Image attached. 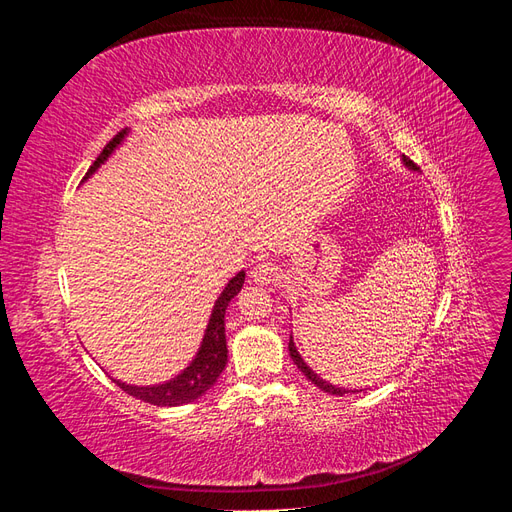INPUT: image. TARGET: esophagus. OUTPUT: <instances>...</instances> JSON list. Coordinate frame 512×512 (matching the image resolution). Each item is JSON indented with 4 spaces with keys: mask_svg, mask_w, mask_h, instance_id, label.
<instances>
[{
    "mask_svg": "<svg viewBox=\"0 0 512 512\" xmlns=\"http://www.w3.org/2000/svg\"><path fill=\"white\" fill-rule=\"evenodd\" d=\"M250 277H252L254 284L267 286V284L277 282V277H280V269H277L273 262H258V265L252 267Z\"/></svg>",
    "mask_w": 512,
    "mask_h": 512,
    "instance_id": "esophagus-1",
    "label": "esophagus"
}]
</instances>
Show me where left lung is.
<instances>
[{
	"instance_id": "1",
	"label": "left lung",
	"mask_w": 512,
	"mask_h": 512,
	"mask_svg": "<svg viewBox=\"0 0 512 512\" xmlns=\"http://www.w3.org/2000/svg\"><path fill=\"white\" fill-rule=\"evenodd\" d=\"M401 162H404V166L408 168V170H416V166L404 156L401 158ZM288 350H290V359L294 361V365H297L299 369H301V374L312 382V384H316L320 391H324V393H331V395H346V393H359V389H344V386H335V384H331V382H327L324 378H320L316 371L309 367L305 361H303V356L299 354V350H297V346H294V339H292V335H290V342H288ZM363 391V389H361Z\"/></svg>"
}]
</instances>
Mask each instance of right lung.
<instances>
[{
    "label": "right lung",
    "instance_id": "right-lung-1",
    "mask_svg": "<svg viewBox=\"0 0 512 512\" xmlns=\"http://www.w3.org/2000/svg\"><path fill=\"white\" fill-rule=\"evenodd\" d=\"M130 134V130H121L111 143H108L102 153L98 156V160L91 164V168L87 170V175L83 181H87L96 170L113 156L115 149H119L126 141ZM245 282V271H239L232 280H228V284L224 286V290L220 292V297L215 299L211 316L207 322V329L203 335V342L198 346V352L194 354V359L190 361V365L185 367L183 371L175 378H170L166 382L160 384H128L121 382L117 378L115 384L119 386L121 391H126L128 395L145 401V404H153V406H162V408H173V406H183L190 404V401H196L198 397H203L211 386L218 382L220 374L226 367L228 361V348H226V329H224V316H226V307L228 303L237 297L241 292Z\"/></svg>",
    "mask_w": 512,
    "mask_h": 512
}]
</instances>
